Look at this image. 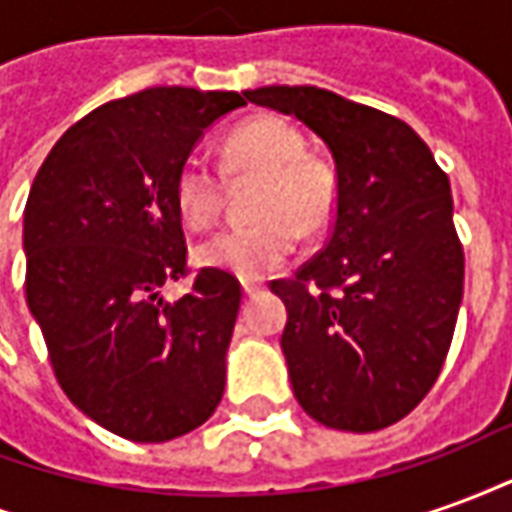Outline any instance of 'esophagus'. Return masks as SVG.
Segmentation results:
<instances>
[{"label": "esophagus", "instance_id": "esophagus-1", "mask_svg": "<svg viewBox=\"0 0 512 512\" xmlns=\"http://www.w3.org/2000/svg\"><path fill=\"white\" fill-rule=\"evenodd\" d=\"M260 293V285L257 282H244V296H255Z\"/></svg>", "mask_w": 512, "mask_h": 512}]
</instances>
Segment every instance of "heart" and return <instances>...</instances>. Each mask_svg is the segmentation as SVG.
Masks as SVG:
<instances>
[{
	"mask_svg": "<svg viewBox=\"0 0 512 512\" xmlns=\"http://www.w3.org/2000/svg\"><path fill=\"white\" fill-rule=\"evenodd\" d=\"M227 180L260 178L257 222L227 227L197 246L202 266L257 279L296 249L299 233L318 235L337 208L332 167L304 153V136L288 120L260 115L235 126L222 145ZM224 205V179L205 158L189 156L175 175V208L191 230L211 227Z\"/></svg>",
	"mask_w": 512,
	"mask_h": 512,
	"instance_id": "heart-1",
	"label": "heart"
}]
</instances>
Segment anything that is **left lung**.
I'll list each match as a JSON object with an SVG mask.
<instances>
[{"instance_id":"obj_1","label":"left lung","mask_w":512,"mask_h":512,"mask_svg":"<svg viewBox=\"0 0 512 512\" xmlns=\"http://www.w3.org/2000/svg\"><path fill=\"white\" fill-rule=\"evenodd\" d=\"M246 101L293 115L332 150L326 249L271 290L301 408L326 428L395 425L436 384L463 299L450 180L403 120L321 87L271 84Z\"/></svg>"}]
</instances>
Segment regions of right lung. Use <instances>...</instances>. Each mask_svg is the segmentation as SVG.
Listing matches in <instances>:
<instances>
[{
  "instance_id": "add662e5",
  "label": "right lung",
  "mask_w": 512,
  "mask_h": 512,
  "mask_svg": "<svg viewBox=\"0 0 512 512\" xmlns=\"http://www.w3.org/2000/svg\"><path fill=\"white\" fill-rule=\"evenodd\" d=\"M238 106L191 87L109 101L60 136L29 189V312L62 392L123 439H178L222 400L238 279L200 268L175 304L161 288L189 271L175 175Z\"/></svg>"
}]
</instances>
